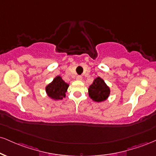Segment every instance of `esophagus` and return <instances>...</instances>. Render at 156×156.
Masks as SVG:
<instances>
[{
    "label": "esophagus",
    "instance_id": "esophagus-1",
    "mask_svg": "<svg viewBox=\"0 0 156 156\" xmlns=\"http://www.w3.org/2000/svg\"><path fill=\"white\" fill-rule=\"evenodd\" d=\"M82 78H82V76H77L76 79L78 80H82Z\"/></svg>",
    "mask_w": 156,
    "mask_h": 156
}]
</instances>
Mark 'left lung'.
I'll return each instance as SVG.
<instances>
[{
  "mask_svg": "<svg viewBox=\"0 0 156 156\" xmlns=\"http://www.w3.org/2000/svg\"><path fill=\"white\" fill-rule=\"evenodd\" d=\"M88 91L90 98L97 102H105L110 94V87L100 77L94 80L93 83L89 86Z\"/></svg>",
  "mask_w": 156,
  "mask_h": 156,
  "instance_id": "8db88e82",
  "label": "left lung"
}]
</instances>
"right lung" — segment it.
<instances>
[{"instance_id":"1","label":"right lung","mask_w":156,"mask_h":156,"mask_svg":"<svg viewBox=\"0 0 156 156\" xmlns=\"http://www.w3.org/2000/svg\"><path fill=\"white\" fill-rule=\"evenodd\" d=\"M69 84L64 81L61 76H57L45 87L46 93L53 100H61L66 97Z\"/></svg>"}]
</instances>
